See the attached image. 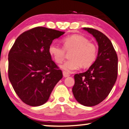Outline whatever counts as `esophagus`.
I'll use <instances>...</instances> for the list:
<instances>
[{
    "label": "esophagus",
    "mask_w": 129,
    "mask_h": 129,
    "mask_svg": "<svg viewBox=\"0 0 129 129\" xmlns=\"http://www.w3.org/2000/svg\"><path fill=\"white\" fill-rule=\"evenodd\" d=\"M63 77H65V78L68 77H69V76H70V74H69V73L66 72V71H63Z\"/></svg>",
    "instance_id": "obj_1"
}]
</instances>
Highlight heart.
<instances>
[{"mask_svg": "<svg viewBox=\"0 0 129 129\" xmlns=\"http://www.w3.org/2000/svg\"><path fill=\"white\" fill-rule=\"evenodd\" d=\"M63 47L52 44L49 46L48 52L57 63H61L66 57V52L71 51V60L65 61L60 67L67 72L79 69L82 66H91L96 60L98 48L93 42L79 34L66 36L61 40Z\"/></svg>", "mask_w": 129, "mask_h": 129, "instance_id": "b5f03b06", "label": "heart"}]
</instances>
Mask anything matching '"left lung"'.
<instances>
[{"mask_svg": "<svg viewBox=\"0 0 129 129\" xmlns=\"http://www.w3.org/2000/svg\"><path fill=\"white\" fill-rule=\"evenodd\" d=\"M83 28L96 38L98 54L86 72L75 75L72 92L80 104L93 106L105 99L115 84L118 75V57L112 42L103 33L92 28Z\"/></svg>", "mask_w": 129, "mask_h": 129, "instance_id": "left-lung-1", "label": "left lung"}]
</instances>
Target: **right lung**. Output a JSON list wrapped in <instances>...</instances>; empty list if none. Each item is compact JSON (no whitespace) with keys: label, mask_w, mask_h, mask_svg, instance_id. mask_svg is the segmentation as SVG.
Masks as SVG:
<instances>
[{"label":"right lung","mask_w":129,"mask_h":129,"mask_svg":"<svg viewBox=\"0 0 129 129\" xmlns=\"http://www.w3.org/2000/svg\"><path fill=\"white\" fill-rule=\"evenodd\" d=\"M64 31L36 27L17 38L8 54V77L26 104L38 106L48 100L63 74L52 61L48 48Z\"/></svg>","instance_id":"1"}]
</instances>
